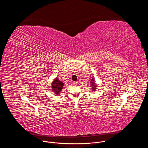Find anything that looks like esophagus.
<instances>
[{
	"instance_id": "1",
	"label": "esophagus",
	"mask_w": 148,
	"mask_h": 148,
	"mask_svg": "<svg viewBox=\"0 0 148 148\" xmlns=\"http://www.w3.org/2000/svg\"><path fill=\"white\" fill-rule=\"evenodd\" d=\"M73 84L74 85H77V82H73Z\"/></svg>"
}]
</instances>
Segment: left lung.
Masks as SVG:
<instances>
[{
    "label": "left lung",
    "instance_id": "obj_1",
    "mask_svg": "<svg viewBox=\"0 0 148 148\" xmlns=\"http://www.w3.org/2000/svg\"><path fill=\"white\" fill-rule=\"evenodd\" d=\"M95 81L94 77H92L91 81L90 82V85L92 86V90H93V91L97 89V85H96L95 83Z\"/></svg>",
    "mask_w": 148,
    "mask_h": 148
}]
</instances>
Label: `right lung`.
<instances>
[{
    "label": "right lung",
    "mask_w": 148,
    "mask_h": 148,
    "mask_svg": "<svg viewBox=\"0 0 148 148\" xmlns=\"http://www.w3.org/2000/svg\"><path fill=\"white\" fill-rule=\"evenodd\" d=\"M64 85V83L60 81V80H59L58 77H56L51 83L52 91L54 92L55 94L58 95L62 90Z\"/></svg>",
    "instance_id": "add662e5"
}]
</instances>
